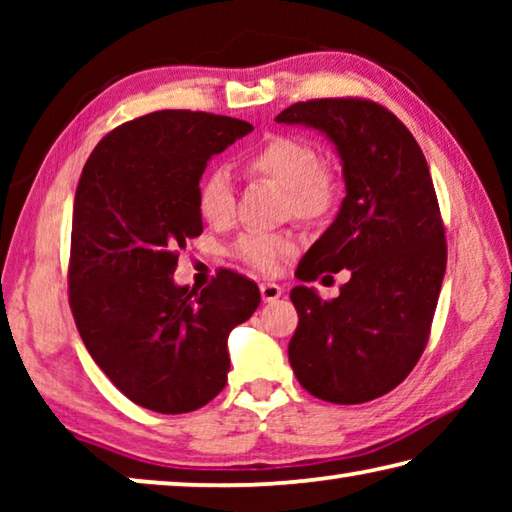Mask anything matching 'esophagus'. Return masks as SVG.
Here are the masks:
<instances>
[{
  "instance_id": "34e87169",
  "label": "esophagus",
  "mask_w": 512,
  "mask_h": 512,
  "mask_svg": "<svg viewBox=\"0 0 512 512\" xmlns=\"http://www.w3.org/2000/svg\"><path fill=\"white\" fill-rule=\"evenodd\" d=\"M259 291H262V300L264 302H273L282 296V289L280 284L275 282H262V287H259Z\"/></svg>"
}]
</instances>
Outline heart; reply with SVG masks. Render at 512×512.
<instances>
[{"label":"heart","mask_w":512,"mask_h":512,"mask_svg":"<svg viewBox=\"0 0 512 512\" xmlns=\"http://www.w3.org/2000/svg\"><path fill=\"white\" fill-rule=\"evenodd\" d=\"M244 169L255 178L284 189V207L302 221H320L334 212L341 198V173L320 160L316 146L298 135H271L244 155ZM198 212L214 228H225L235 216V185L225 169L205 173L198 187ZM298 250L291 232H244L232 246L241 262L262 273H275Z\"/></svg>","instance_id":"1"}]
</instances>
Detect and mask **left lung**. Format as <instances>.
Listing matches in <instances>:
<instances>
[{
	"instance_id": "1",
	"label": "left lung",
	"mask_w": 512,
	"mask_h": 512,
	"mask_svg": "<svg viewBox=\"0 0 512 512\" xmlns=\"http://www.w3.org/2000/svg\"><path fill=\"white\" fill-rule=\"evenodd\" d=\"M336 144L345 198L298 266L302 282L350 271L339 298L291 291L289 361L305 391L363 404L409 377L427 348L447 266L445 225L422 149L391 110L359 97L293 103L275 117Z\"/></svg>"
}]
</instances>
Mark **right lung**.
Listing matches in <instances>:
<instances>
[{
  "label": "right lung",
  "instance_id": "1",
  "mask_svg": "<svg viewBox=\"0 0 512 512\" xmlns=\"http://www.w3.org/2000/svg\"><path fill=\"white\" fill-rule=\"evenodd\" d=\"M250 131L235 117L158 110L117 126L83 167L69 307L97 366L149 411L189 413L214 400L228 381V334L262 300L228 268L203 291L173 282L178 250L203 232L207 160Z\"/></svg>",
  "mask_w": 512,
  "mask_h": 512
}]
</instances>
